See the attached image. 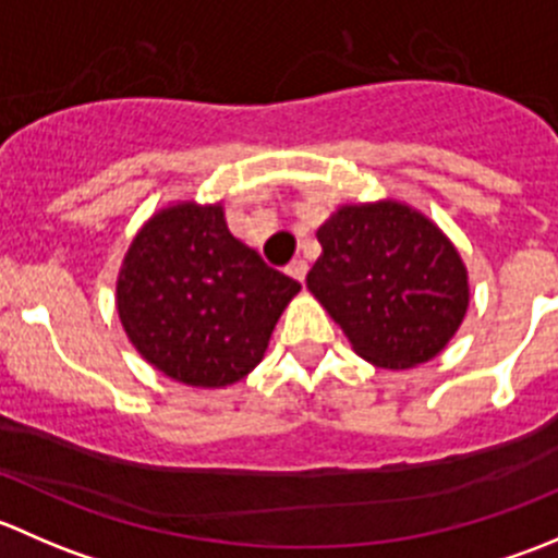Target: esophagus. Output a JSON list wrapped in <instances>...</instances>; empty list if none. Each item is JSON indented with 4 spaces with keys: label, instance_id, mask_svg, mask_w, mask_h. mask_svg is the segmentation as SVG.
Masks as SVG:
<instances>
[{
    "label": "esophagus",
    "instance_id": "1",
    "mask_svg": "<svg viewBox=\"0 0 558 558\" xmlns=\"http://www.w3.org/2000/svg\"><path fill=\"white\" fill-rule=\"evenodd\" d=\"M286 272H289L291 278L300 280V283H302V280H305V275H307V262H305V258H294V262L286 267Z\"/></svg>",
    "mask_w": 558,
    "mask_h": 558
}]
</instances>
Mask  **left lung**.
Segmentation results:
<instances>
[{
  "instance_id": "obj_1",
  "label": "left lung",
  "mask_w": 558,
  "mask_h": 558,
  "mask_svg": "<svg viewBox=\"0 0 558 558\" xmlns=\"http://www.w3.org/2000/svg\"><path fill=\"white\" fill-rule=\"evenodd\" d=\"M315 238L307 291L356 356L399 373L446 351L470 307V275L429 216L393 196L348 202Z\"/></svg>"
}]
</instances>
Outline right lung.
Returning <instances> with one entry per match:
<instances>
[{
    "label": "right lung",
    "instance_id": "1",
    "mask_svg": "<svg viewBox=\"0 0 558 558\" xmlns=\"http://www.w3.org/2000/svg\"><path fill=\"white\" fill-rule=\"evenodd\" d=\"M300 289L229 232L223 202L178 199L129 243L116 311L150 367L183 386L223 388L256 369Z\"/></svg>",
    "mask_w": 558,
    "mask_h": 558
}]
</instances>
